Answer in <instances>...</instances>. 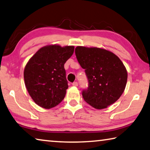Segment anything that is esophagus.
Instances as JSON below:
<instances>
[{"mask_svg":"<svg viewBox=\"0 0 150 150\" xmlns=\"http://www.w3.org/2000/svg\"><path fill=\"white\" fill-rule=\"evenodd\" d=\"M72 86H73L77 87L78 86V82H73V83H72Z\"/></svg>","mask_w":150,"mask_h":150,"instance_id":"esophagus-1","label":"esophagus"}]
</instances>
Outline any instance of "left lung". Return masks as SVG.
<instances>
[{
  "label": "left lung",
  "mask_w": 150,
  "mask_h": 150,
  "mask_svg": "<svg viewBox=\"0 0 150 150\" xmlns=\"http://www.w3.org/2000/svg\"><path fill=\"white\" fill-rule=\"evenodd\" d=\"M75 53L89 82L88 89L82 92L85 101L98 110L116 102L123 94L127 79V70L121 60L102 48L77 46Z\"/></svg>",
  "instance_id": "left-lung-1"
}]
</instances>
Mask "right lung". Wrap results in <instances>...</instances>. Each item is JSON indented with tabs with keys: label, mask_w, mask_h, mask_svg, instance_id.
Here are the masks:
<instances>
[{
	"label": "right lung",
	"mask_w": 150,
	"mask_h": 150,
	"mask_svg": "<svg viewBox=\"0 0 150 150\" xmlns=\"http://www.w3.org/2000/svg\"><path fill=\"white\" fill-rule=\"evenodd\" d=\"M74 46H43L29 59L24 79L29 95L36 104L50 109L64 98L68 89L64 64L73 54Z\"/></svg>",
	"instance_id": "add662e5"
}]
</instances>
